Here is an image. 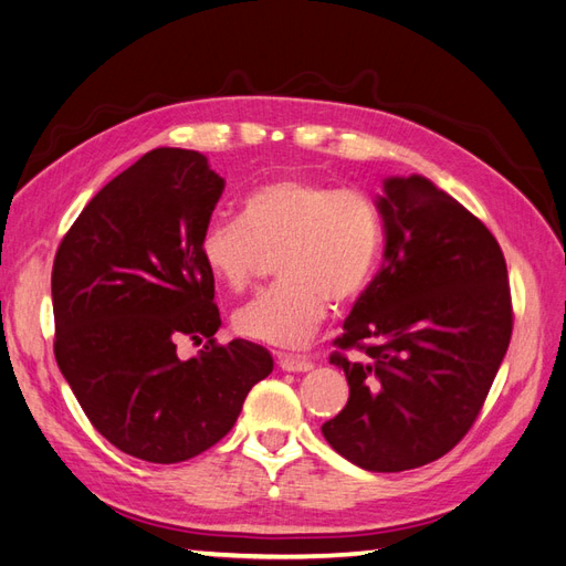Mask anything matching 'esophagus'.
<instances>
[{
	"mask_svg": "<svg viewBox=\"0 0 566 566\" xmlns=\"http://www.w3.org/2000/svg\"><path fill=\"white\" fill-rule=\"evenodd\" d=\"M280 368L286 373H308L313 370V364L301 356H280Z\"/></svg>",
	"mask_w": 566,
	"mask_h": 566,
	"instance_id": "esophagus-1",
	"label": "esophagus"
}]
</instances>
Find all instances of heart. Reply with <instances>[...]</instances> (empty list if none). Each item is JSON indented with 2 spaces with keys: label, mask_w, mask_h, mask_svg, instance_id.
Returning <instances> with one entry per match:
<instances>
[{
  "label": "heart",
  "mask_w": 566,
  "mask_h": 566,
  "mask_svg": "<svg viewBox=\"0 0 566 566\" xmlns=\"http://www.w3.org/2000/svg\"><path fill=\"white\" fill-rule=\"evenodd\" d=\"M382 251L378 206L356 188L308 177L268 181L241 202V220L210 222L200 258L231 292L249 286L272 255L280 282L234 313L241 335L274 346L306 344L329 311L370 284Z\"/></svg>",
  "instance_id": "1"
}]
</instances>
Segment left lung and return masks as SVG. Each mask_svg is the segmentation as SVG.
<instances>
[{
  "label": "left lung",
  "instance_id": "1",
  "mask_svg": "<svg viewBox=\"0 0 566 566\" xmlns=\"http://www.w3.org/2000/svg\"><path fill=\"white\" fill-rule=\"evenodd\" d=\"M385 263L356 298L329 364L349 382L329 447L378 473L447 454L473 426L512 339L506 263L488 227L426 177L375 198Z\"/></svg>",
  "mask_w": 566,
  "mask_h": 566
}]
</instances>
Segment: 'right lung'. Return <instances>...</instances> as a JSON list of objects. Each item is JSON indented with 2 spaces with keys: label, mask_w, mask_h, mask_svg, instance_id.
<instances>
[{
  "label": "right lung",
  "mask_w": 566,
  "mask_h": 566,
  "mask_svg": "<svg viewBox=\"0 0 566 566\" xmlns=\"http://www.w3.org/2000/svg\"><path fill=\"white\" fill-rule=\"evenodd\" d=\"M222 191L206 155L150 150L83 208L54 258L56 366L95 430L150 463L220 442L274 366L260 344L212 339L222 321L200 237ZM179 336L211 342L181 361Z\"/></svg>",
  "instance_id": "obj_1"
}]
</instances>
